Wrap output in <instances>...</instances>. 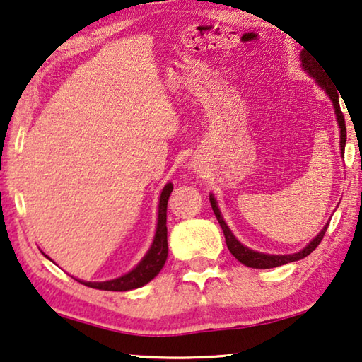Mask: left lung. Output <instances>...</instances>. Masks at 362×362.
Here are the masks:
<instances>
[{
    "instance_id": "obj_1",
    "label": "left lung",
    "mask_w": 362,
    "mask_h": 362,
    "mask_svg": "<svg viewBox=\"0 0 362 362\" xmlns=\"http://www.w3.org/2000/svg\"><path fill=\"white\" fill-rule=\"evenodd\" d=\"M300 62H302L303 71L308 73V75L317 83V86H320L321 89L326 90V94L329 95L330 102H332L334 110H335L337 124H339V127H340V155L343 156V155H345V144H346V127H345V118H343V115L340 112L339 94H337V90L327 83V78L324 76L321 66L317 65V62H315V57L308 56L306 51H302V52H300ZM209 201H211L212 211H214V214H216L218 223L223 230L225 241H226V246H228V250L238 262H241L243 265H246L249 268H262V269L276 268V267H281V265H286V263H291V262L303 259V257L310 255L317 246H320V243L322 241V238H324V233H326L327 226H329V222H327L326 226H324V228L320 233H317L313 240H311L302 250H298V252H296V254H284V255L263 254V252H257V250L249 249L247 246L241 244L240 240H238V238L233 235V231L228 228V225H226V222L223 220L222 212H220V209H218L216 196L209 194Z\"/></svg>"
}]
</instances>
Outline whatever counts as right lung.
<instances>
[{
	"mask_svg": "<svg viewBox=\"0 0 362 362\" xmlns=\"http://www.w3.org/2000/svg\"><path fill=\"white\" fill-rule=\"evenodd\" d=\"M174 185L173 183H166L159 196V204H158V220H156V231L155 238H153V243L150 249L146 250L144 259L140 260L136 267H134L131 272L122 274L119 278L110 279V281H81L76 279L78 283H81L88 287H93V289L99 291H115V292H124V291H132L139 289L145 284H148L150 281L156 276V274L161 272L164 263L168 260V201L169 196L173 193ZM45 257H47L45 254ZM49 259V257H47ZM51 260V259H49Z\"/></svg>",
	"mask_w": 362,
	"mask_h": 362,
	"instance_id": "obj_1",
	"label": "right lung"
}]
</instances>
